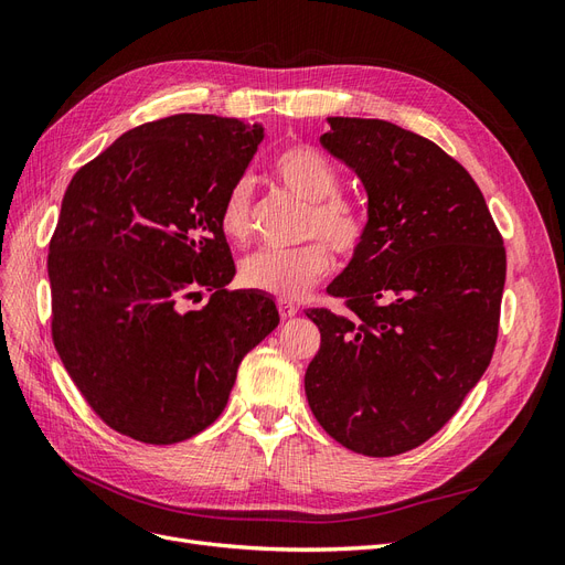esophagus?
Here are the masks:
<instances>
[{"label": "esophagus", "instance_id": "34e87169", "mask_svg": "<svg viewBox=\"0 0 565 565\" xmlns=\"http://www.w3.org/2000/svg\"><path fill=\"white\" fill-rule=\"evenodd\" d=\"M278 311H280V318H285V320H287V318H295L299 309H297L295 303H289V301L280 299V301H278Z\"/></svg>", "mask_w": 565, "mask_h": 565}]
</instances>
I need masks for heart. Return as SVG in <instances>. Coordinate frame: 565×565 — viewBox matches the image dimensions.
Segmentation results:
<instances>
[{
    "label": "heart",
    "mask_w": 565,
    "mask_h": 565,
    "mask_svg": "<svg viewBox=\"0 0 565 565\" xmlns=\"http://www.w3.org/2000/svg\"><path fill=\"white\" fill-rule=\"evenodd\" d=\"M273 174L289 193L309 202L303 218L306 235H320L334 252L351 256L363 245L365 218L353 202L337 195L339 177L332 162L311 146H289L273 158ZM218 226L233 243H245L252 233V188L235 181L218 212ZM332 268L322 243L297 249H259L241 264V282L278 299H301Z\"/></svg>",
    "instance_id": "b5f03b06"
}]
</instances>
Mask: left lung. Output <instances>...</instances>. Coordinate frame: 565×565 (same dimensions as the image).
Instances as JSON below:
<instances>
[{
    "label": "left lung",
    "instance_id": "left-lung-1",
    "mask_svg": "<svg viewBox=\"0 0 565 565\" xmlns=\"http://www.w3.org/2000/svg\"><path fill=\"white\" fill-rule=\"evenodd\" d=\"M324 150L367 193L363 245L311 309L320 351L303 388L341 446L393 457L422 446L483 377L507 278L481 188L446 150L386 119L328 117Z\"/></svg>",
    "mask_w": 565,
    "mask_h": 565
}]
</instances>
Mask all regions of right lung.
Returning <instances> with one entry per match:
<instances>
[{"label": "right lung", "instance_id": "add662e5", "mask_svg": "<svg viewBox=\"0 0 565 565\" xmlns=\"http://www.w3.org/2000/svg\"><path fill=\"white\" fill-rule=\"evenodd\" d=\"M262 125L181 113L127 134L84 164L49 245L51 334L110 429L150 446L224 413L243 358L278 328L276 301L226 285L235 264L218 212ZM213 292L202 310L183 298Z\"/></svg>", "mask_w": 565, "mask_h": 565}]
</instances>
